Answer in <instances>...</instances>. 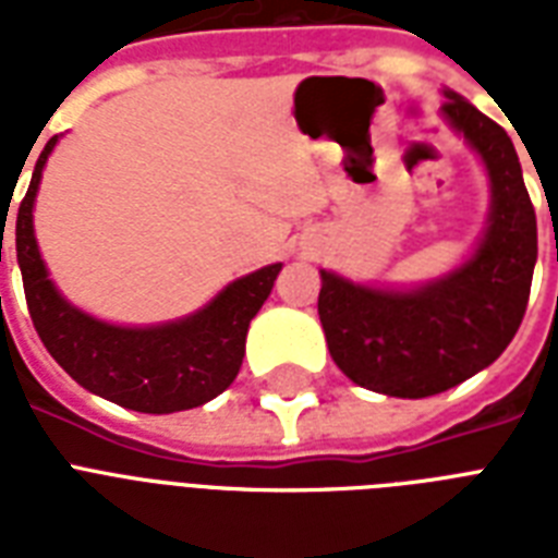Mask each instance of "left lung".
<instances>
[{
    "label": "left lung",
    "mask_w": 558,
    "mask_h": 558,
    "mask_svg": "<svg viewBox=\"0 0 558 558\" xmlns=\"http://www.w3.org/2000/svg\"><path fill=\"white\" fill-rule=\"evenodd\" d=\"M442 116L481 153L493 214L466 266L414 292L356 287L322 271L318 315L332 362L350 381L423 399L454 388L501 356L527 313L538 254L536 210L510 135L446 92Z\"/></svg>",
    "instance_id": "obj_1"
}]
</instances>
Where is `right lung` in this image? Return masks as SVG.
I'll return each instance as SVG.
<instances>
[{"label": "right lung", "mask_w": 558, "mask_h": 558, "mask_svg": "<svg viewBox=\"0 0 558 558\" xmlns=\"http://www.w3.org/2000/svg\"><path fill=\"white\" fill-rule=\"evenodd\" d=\"M57 138H48L16 214V260L31 322L54 362L92 393L142 414L208 402L236 379L248 324L269 298L280 263L234 280L202 313L161 327H112L74 310L48 280L34 240V196ZM2 254V243H0ZM2 260V257H0Z\"/></svg>", "instance_id": "obj_1"}]
</instances>
